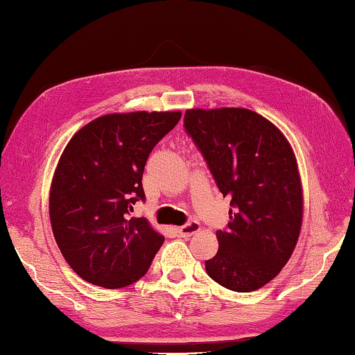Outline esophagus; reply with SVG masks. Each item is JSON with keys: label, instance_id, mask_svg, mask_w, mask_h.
Instances as JSON below:
<instances>
[{"label": "esophagus", "instance_id": "1", "mask_svg": "<svg viewBox=\"0 0 355 355\" xmlns=\"http://www.w3.org/2000/svg\"><path fill=\"white\" fill-rule=\"evenodd\" d=\"M201 226L198 222H189L182 226H179V228H176V231L181 237H190L191 234H195V232H198Z\"/></svg>", "mask_w": 355, "mask_h": 355}]
</instances>
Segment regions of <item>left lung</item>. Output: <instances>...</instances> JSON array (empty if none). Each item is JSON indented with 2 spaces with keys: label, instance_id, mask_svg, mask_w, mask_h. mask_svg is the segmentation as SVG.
Returning a JSON list of instances; mask_svg holds the SVG:
<instances>
[{
  "label": "left lung",
  "instance_id": "left-lung-1",
  "mask_svg": "<svg viewBox=\"0 0 355 355\" xmlns=\"http://www.w3.org/2000/svg\"><path fill=\"white\" fill-rule=\"evenodd\" d=\"M184 129L218 190L231 198L207 275L237 293L259 289L288 263L302 225V187L288 139L245 108L187 110Z\"/></svg>",
  "mask_w": 355,
  "mask_h": 355
}]
</instances>
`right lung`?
Returning a JSON list of instances; mask_svg holds the SVG:
<instances>
[{
	"instance_id": "add662e5",
	"label": "right lung",
	"mask_w": 355,
	"mask_h": 355,
	"mask_svg": "<svg viewBox=\"0 0 355 355\" xmlns=\"http://www.w3.org/2000/svg\"><path fill=\"white\" fill-rule=\"evenodd\" d=\"M181 112L101 116L67 143L50 190L51 230L64 259L83 280L116 289L146 275L165 237L133 206L146 201L149 154Z\"/></svg>"
}]
</instances>
